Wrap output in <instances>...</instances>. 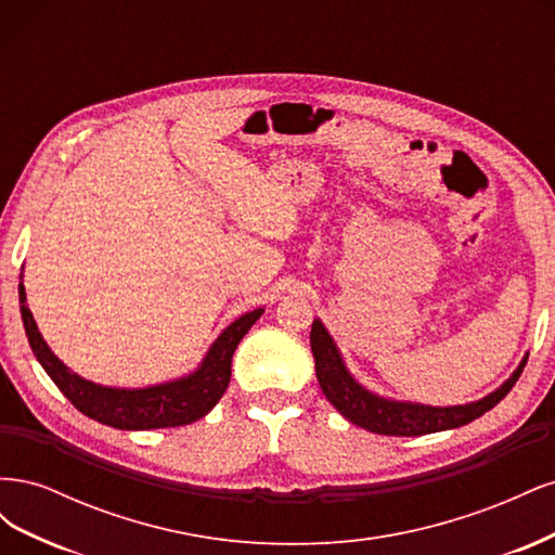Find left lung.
<instances>
[{"mask_svg": "<svg viewBox=\"0 0 555 555\" xmlns=\"http://www.w3.org/2000/svg\"><path fill=\"white\" fill-rule=\"evenodd\" d=\"M310 347L314 357V371L319 386L331 405L338 410L347 422L357 424L371 433L379 435H398V438H416V435L440 433L465 426L475 422L483 412L493 410L498 402L505 398L516 379L520 377L528 361V354L518 363L512 377L495 389L493 393L483 396L481 400L467 402V405H451V408H433L422 405V402H405L382 398L361 386L343 361L340 349L335 347L333 338L324 324L314 319L310 331Z\"/></svg>", "mask_w": 555, "mask_h": 555, "instance_id": "1", "label": "left lung"}]
</instances>
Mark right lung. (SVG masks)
Here are the masks:
<instances>
[{
	"instance_id": "obj_1",
	"label": "right lung",
	"mask_w": 555,
	"mask_h": 555,
	"mask_svg": "<svg viewBox=\"0 0 555 555\" xmlns=\"http://www.w3.org/2000/svg\"><path fill=\"white\" fill-rule=\"evenodd\" d=\"M23 280V275H21ZM21 314L31 351L43 365L48 377L57 384V389L72 400V405L99 424L120 430H153L188 426L204 418L227 391L231 379V359L243 335L263 314V308L245 312L236 322L229 324L217 338L206 359L194 373L164 382L143 389H115V386L94 384L86 377L72 373L50 347L37 328L35 317L27 308L25 284H18Z\"/></svg>"
}]
</instances>
